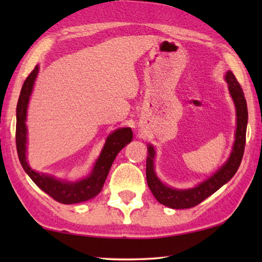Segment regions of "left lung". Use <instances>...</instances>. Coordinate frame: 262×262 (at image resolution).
Segmentation results:
<instances>
[{"mask_svg":"<svg viewBox=\"0 0 262 262\" xmlns=\"http://www.w3.org/2000/svg\"><path fill=\"white\" fill-rule=\"evenodd\" d=\"M225 81L228 83L230 96L232 97L234 107H236L237 128L236 133H234V142L231 154H230L227 162L214 174H211L209 178L193 188L178 189L170 187V186L163 184L155 172L154 163L156 151H155V148L151 144H148L149 156L147 157V171H145L147 183L154 196L162 205L172 208V209H186V208L195 207L203 200H206L208 196H210L211 194H214L216 190H219L222 186L227 184L236 174L242 163L244 149H245L248 119L247 104L241 84L238 83L233 73L230 70L225 74Z\"/></svg>","mask_w":262,"mask_h":262,"instance_id":"obj_1","label":"left lung"}]
</instances>
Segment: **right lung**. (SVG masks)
<instances>
[{"instance_id":"add662e5","label":"right lung","mask_w":262,"mask_h":262,"mask_svg":"<svg viewBox=\"0 0 262 262\" xmlns=\"http://www.w3.org/2000/svg\"><path fill=\"white\" fill-rule=\"evenodd\" d=\"M39 66H35L21 86L20 95L16 111V147L19 162L24 171L29 174L33 183L43 192L47 193L55 201L63 205H73L94 199L100 193L110 168L112 166L117 155L133 140V132L129 127L119 128L111 133L106 139L99 157L97 158L91 173L78 181H67L56 179L55 177L40 173L31 168L26 161V144H28V127H26V114L31 94H32L35 78L38 76Z\"/></svg>"}]
</instances>
